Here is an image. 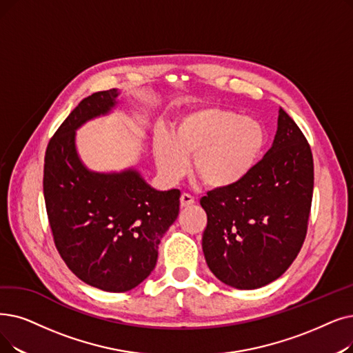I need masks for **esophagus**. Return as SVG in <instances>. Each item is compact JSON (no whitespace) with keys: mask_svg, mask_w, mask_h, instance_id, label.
<instances>
[{"mask_svg":"<svg viewBox=\"0 0 353 353\" xmlns=\"http://www.w3.org/2000/svg\"><path fill=\"white\" fill-rule=\"evenodd\" d=\"M193 203H194V197L190 196L189 193H183L180 196V205H181V208H189Z\"/></svg>","mask_w":353,"mask_h":353,"instance_id":"1","label":"esophagus"}]
</instances>
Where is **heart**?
<instances>
[{"label":"heart","mask_w":353,"mask_h":353,"mask_svg":"<svg viewBox=\"0 0 353 353\" xmlns=\"http://www.w3.org/2000/svg\"><path fill=\"white\" fill-rule=\"evenodd\" d=\"M265 143V128L258 119L208 106L183 115L172 135L157 131L152 154L159 173L167 181L185 176L193 157V173L208 188L228 189L251 174Z\"/></svg>","instance_id":"heart-1"}]
</instances>
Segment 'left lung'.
I'll use <instances>...</instances> for the list:
<instances>
[{
	"label": "left lung",
	"instance_id": "1",
	"mask_svg": "<svg viewBox=\"0 0 353 353\" xmlns=\"http://www.w3.org/2000/svg\"><path fill=\"white\" fill-rule=\"evenodd\" d=\"M313 185L310 145L280 108L274 143L251 174L201 199L208 214L202 248L214 277L239 290L281 277L307 232Z\"/></svg>",
	"mask_w": 353,
	"mask_h": 353
}]
</instances>
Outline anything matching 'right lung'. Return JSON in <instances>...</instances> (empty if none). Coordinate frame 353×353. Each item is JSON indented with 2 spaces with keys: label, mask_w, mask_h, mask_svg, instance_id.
<instances>
[{
  "label": "right lung",
  "mask_w": 353,
  "mask_h": 353,
  "mask_svg": "<svg viewBox=\"0 0 353 353\" xmlns=\"http://www.w3.org/2000/svg\"><path fill=\"white\" fill-rule=\"evenodd\" d=\"M119 94L97 92L76 106L46 150L43 176L60 256L76 277L110 293L135 288L154 270L160 241L180 205V190H156L135 167L94 172L82 161L76 131L112 114Z\"/></svg>",
  "instance_id": "obj_1"
}]
</instances>
